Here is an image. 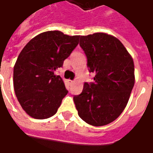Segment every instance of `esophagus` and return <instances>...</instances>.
I'll list each match as a JSON object with an SVG mask.
<instances>
[{
  "label": "esophagus",
  "instance_id": "obj_1",
  "mask_svg": "<svg viewBox=\"0 0 153 153\" xmlns=\"http://www.w3.org/2000/svg\"><path fill=\"white\" fill-rule=\"evenodd\" d=\"M70 83H74V82H75V80H70Z\"/></svg>",
  "mask_w": 153,
  "mask_h": 153
}]
</instances>
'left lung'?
Returning a JSON list of instances; mask_svg holds the SVG:
<instances>
[{
    "label": "left lung",
    "mask_w": 153,
    "mask_h": 153,
    "mask_svg": "<svg viewBox=\"0 0 153 153\" xmlns=\"http://www.w3.org/2000/svg\"><path fill=\"white\" fill-rule=\"evenodd\" d=\"M79 45L95 76L94 83H85L74 97L78 114L93 126L108 125L128 102L135 81L134 60L118 38L104 33L81 36Z\"/></svg>",
    "instance_id": "left-lung-1"
}]
</instances>
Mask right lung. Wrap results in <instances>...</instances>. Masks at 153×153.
<instances>
[{"label": "right lung", "instance_id": "add662e5", "mask_svg": "<svg viewBox=\"0 0 153 153\" xmlns=\"http://www.w3.org/2000/svg\"><path fill=\"white\" fill-rule=\"evenodd\" d=\"M79 36L47 31L31 39L14 66V89L19 102L29 116L43 120L54 115L68 93L55 71L79 44Z\"/></svg>", "mask_w": 153, "mask_h": 153}]
</instances>
